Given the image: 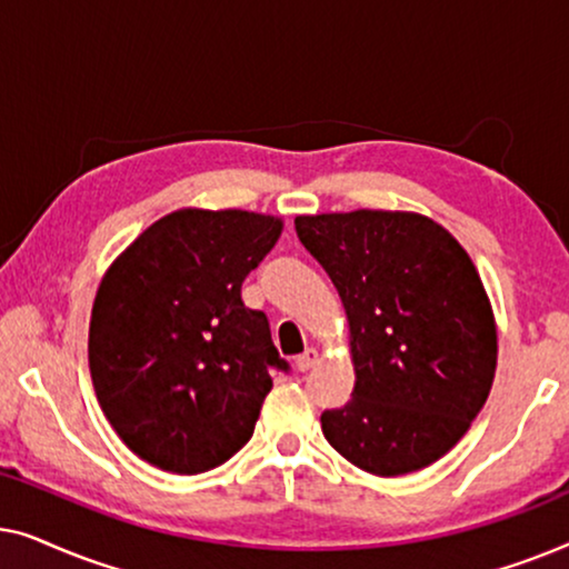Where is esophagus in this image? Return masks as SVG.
<instances>
[{"label": "esophagus", "instance_id": "obj_1", "mask_svg": "<svg viewBox=\"0 0 569 569\" xmlns=\"http://www.w3.org/2000/svg\"><path fill=\"white\" fill-rule=\"evenodd\" d=\"M316 365H318V352H316V349H306V352H302L298 360H295V368H298V372L313 370Z\"/></svg>", "mask_w": 569, "mask_h": 569}]
</instances>
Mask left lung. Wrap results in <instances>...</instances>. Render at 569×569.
Returning a JSON list of instances; mask_svg holds the SVG:
<instances>
[{
    "label": "left lung",
    "mask_w": 569,
    "mask_h": 569,
    "mask_svg": "<svg viewBox=\"0 0 569 569\" xmlns=\"http://www.w3.org/2000/svg\"><path fill=\"white\" fill-rule=\"evenodd\" d=\"M295 230L349 323L355 391L321 415L326 440L376 477L435 463L469 432L497 368L492 302L469 253L417 212L300 214Z\"/></svg>",
    "instance_id": "left-lung-1"
}]
</instances>
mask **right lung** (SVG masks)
Wrapping results in <instances>:
<instances>
[{
	"label": "right lung",
	"instance_id": "obj_1",
	"mask_svg": "<svg viewBox=\"0 0 569 569\" xmlns=\"http://www.w3.org/2000/svg\"><path fill=\"white\" fill-rule=\"evenodd\" d=\"M282 217L176 209L100 279L90 376L116 435L142 461L201 473L251 440L269 370H287L240 284L282 236Z\"/></svg>",
	"mask_w": 569,
	"mask_h": 569
}]
</instances>
